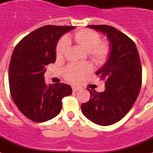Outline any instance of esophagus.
Listing matches in <instances>:
<instances>
[{
	"label": "esophagus",
	"instance_id": "34e87169",
	"mask_svg": "<svg viewBox=\"0 0 153 153\" xmlns=\"http://www.w3.org/2000/svg\"><path fill=\"white\" fill-rule=\"evenodd\" d=\"M80 90V88L79 87H76V86H73V92H77Z\"/></svg>",
	"mask_w": 153,
	"mask_h": 153
}]
</instances>
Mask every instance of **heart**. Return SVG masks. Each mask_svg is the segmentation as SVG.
<instances>
[{
    "label": "heart",
    "mask_w": 153,
    "mask_h": 153,
    "mask_svg": "<svg viewBox=\"0 0 153 153\" xmlns=\"http://www.w3.org/2000/svg\"><path fill=\"white\" fill-rule=\"evenodd\" d=\"M72 38L78 45L88 51V54L91 60L96 64H103L107 59L109 53V47L105 42H101L100 35L90 29H83L76 32ZM71 40V36H67L66 39H62L59 41L56 46V56L61 57L65 54L68 42ZM91 69L88 65L69 66L66 68L65 74V77L70 82H77L80 77L88 73Z\"/></svg>",
    "instance_id": "heart-1"
}]
</instances>
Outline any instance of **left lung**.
I'll return each instance as SVG.
<instances>
[{
    "instance_id": "8db88e82",
    "label": "left lung",
    "mask_w": 153,
    "mask_h": 153,
    "mask_svg": "<svg viewBox=\"0 0 153 153\" xmlns=\"http://www.w3.org/2000/svg\"><path fill=\"white\" fill-rule=\"evenodd\" d=\"M108 37L110 51L107 61L96 72L105 81V89H88L90 100L81 105L86 118L101 126L117 123L134 105L142 83V68L137 46L131 39L108 25H88Z\"/></svg>"
}]
</instances>
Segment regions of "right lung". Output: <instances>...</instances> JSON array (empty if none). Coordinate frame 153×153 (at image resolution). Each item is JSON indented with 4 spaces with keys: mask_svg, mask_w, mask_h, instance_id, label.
I'll list each match as a JSON object with an SVG mask.
<instances>
[{
    "mask_svg": "<svg viewBox=\"0 0 153 153\" xmlns=\"http://www.w3.org/2000/svg\"><path fill=\"white\" fill-rule=\"evenodd\" d=\"M74 26L45 25L25 36L12 54L9 83L18 109L34 122H45L60 112L62 98L72 94L70 85H46V67L56 60V48L64 34Z\"/></svg>",
    "mask_w": 153,
    "mask_h": 153,
    "instance_id": "obj_1",
    "label": "right lung"
}]
</instances>
